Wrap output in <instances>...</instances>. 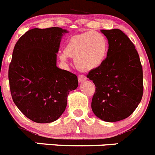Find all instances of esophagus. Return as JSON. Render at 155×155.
I'll return each instance as SVG.
<instances>
[{
  "label": "esophagus",
  "mask_w": 155,
  "mask_h": 155,
  "mask_svg": "<svg viewBox=\"0 0 155 155\" xmlns=\"http://www.w3.org/2000/svg\"><path fill=\"white\" fill-rule=\"evenodd\" d=\"M86 79H87V78H86V77H84V75H79L78 76V81L80 82V83L84 81Z\"/></svg>",
  "instance_id": "obj_1"
}]
</instances>
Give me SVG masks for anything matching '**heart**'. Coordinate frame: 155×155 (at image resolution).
<instances>
[{
    "mask_svg": "<svg viewBox=\"0 0 155 155\" xmlns=\"http://www.w3.org/2000/svg\"><path fill=\"white\" fill-rule=\"evenodd\" d=\"M109 42L103 34L94 30L74 35L68 39L64 52L59 56L62 62L74 59L78 70L88 72L102 65L107 57Z\"/></svg>",
    "mask_w": 155,
    "mask_h": 155,
    "instance_id": "heart-1",
    "label": "heart"
}]
</instances>
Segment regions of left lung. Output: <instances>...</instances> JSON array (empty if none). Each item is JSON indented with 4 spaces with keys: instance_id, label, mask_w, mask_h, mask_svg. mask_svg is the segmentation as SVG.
<instances>
[{
    "instance_id": "1",
    "label": "left lung",
    "mask_w": 155,
    "mask_h": 155,
    "mask_svg": "<svg viewBox=\"0 0 155 155\" xmlns=\"http://www.w3.org/2000/svg\"><path fill=\"white\" fill-rule=\"evenodd\" d=\"M109 42L107 57L89 71L95 85L91 109L105 122H117L130 116L143 96V70L134 43L118 28L101 30Z\"/></svg>"
}]
</instances>
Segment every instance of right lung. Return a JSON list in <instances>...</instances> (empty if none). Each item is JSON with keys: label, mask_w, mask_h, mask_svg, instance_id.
<instances>
[{"label": "right lung", "mask_w": 155, "mask_h": 155, "mask_svg": "<svg viewBox=\"0 0 155 155\" xmlns=\"http://www.w3.org/2000/svg\"><path fill=\"white\" fill-rule=\"evenodd\" d=\"M66 29L32 28L16 42L8 70L12 99L27 118L39 124L55 121L65 111L78 77L57 67V53Z\"/></svg>", "instance_id": "add662e5"}]
</instances>
